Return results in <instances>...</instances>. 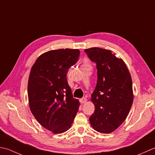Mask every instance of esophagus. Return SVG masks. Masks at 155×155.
<instances>
[{
    "mask_svg": "<svg viewBox=\"0 0 155 155\" xmlns=\"http://www.w3.org/2000/svg\"><path fill=\"white\" fill-rule=\"evenodd\" d=\"M87 100L86 97H82L81 99L80 100V102L81 104H84V103H86L87 102Z\"/></svg>",
    "mask_w": 155,
    "mask_h": 155,
    "instance_id": "obj_1",
    "label": "esophagus"
}]
</instances>
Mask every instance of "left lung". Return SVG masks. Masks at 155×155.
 <instances>
[{
	"instance_id": "1",
	"label": "left lung",
	"mask_w": 155,
	"mask_h": 155,
	"mask_svg": "<svg viewBox=\"0 0 155 155\" xmlns=\"http://www.w3.org/2000/svg\"><path fill=\"white\" fill-rule=\"evenodd\" d=\"M85 52L97 69L91 98L95 111L90 117V124L101 133H111L125 120L133 102L130 74L124 61L110 50L91 47Z\"/></svg>"
}]
</instances>
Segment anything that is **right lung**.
<instances>
[{
    "mask_svg": "<svg viewBox=\"0 0 155 155\" xmlns=\"http://www.w3.org/2000/svg\"><path fill=\"white\" fill-rule=\"evenodd\" d=\"M80 53L71 49L49 51L37 59L31 69L30 110L39 124L54 134L69 130L78 111L80 102L73 97L66 76Z\"/></svg>",
    "mask_w": 155,
    "mask_h": 155,
    "instance_id": "1",
    "label": "right lung"
}]
</instances>
